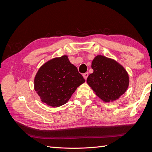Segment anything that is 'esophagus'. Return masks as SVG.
Segmentation results:
<instances>
[{"mask_svg": "<svg viewBox=\"0 0 152 152\" xmlns=\"http://www.w3.org/2000/svg\"><path fill=\"white\" fill-rule=\"evenodd\" d=\"M88 75H89V73H87V72H86V73H84V74H83V77H84V79H85V80H86V79H87V77H88Z\"/></svg>", "mask_w": 152, "mask_h": 152, "instance_id": "34e87169", "label": "esophagus"}]
</instances>
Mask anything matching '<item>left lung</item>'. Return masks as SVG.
<instances>
[{
    "label": "left lung",
    "mask_w": 152,
    "mask_h": 152,
    "mask_svg": "<svg viewBox=\"0 0 152 152\" xmlns=\"http://www.w3.org/2000/svg\"><path fill=\"white\" fill-rule=\"evenodd\" d=\"M91 68L93 73L87 77V83L103 102L115 101L125 93L129 85V77L120 63L98 55L92 61Z\"/></svg>",
    "instance_id": "left-lung-1"
}]
</instances>
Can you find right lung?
Here are the masks:
<instances>
[{
    "instance_id": "obj_1",
    "label": "right lung",
    "mask_w": 152,
    "mask_h": 152,
    "mask_svg": "<svg viewBox=\"0 0 152 152\" xmlns=\"http://www.w3.org/2000/svg\"><path fill=\"white\" fill-rule=\"evenodd\" d=\"M84 82L77 67L64 55L50 59L40 67L34 79V89L43 103L59 107Z\"/></svg>"
}]
</instances>
